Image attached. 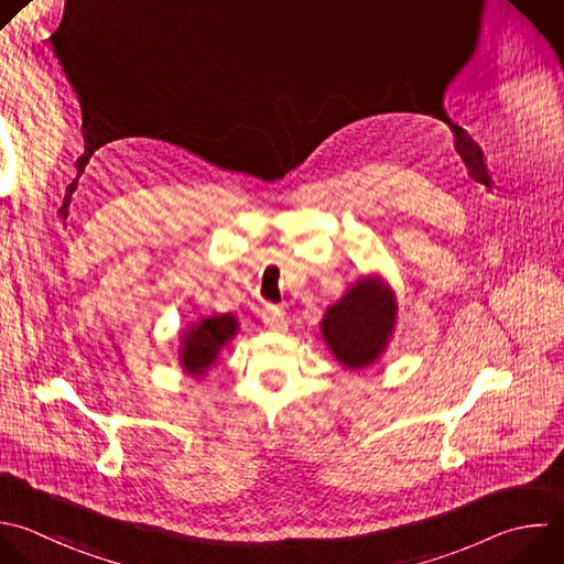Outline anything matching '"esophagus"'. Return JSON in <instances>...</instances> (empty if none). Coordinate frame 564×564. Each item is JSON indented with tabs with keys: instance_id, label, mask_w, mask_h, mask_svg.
Instances as JSON below:
<instances>
[{
	"instance_id": "esophagus-1",
	"label": "esophagus",
	"mask_w": 564,
	"mask_h": 564,
	"mask_svg": "<svg viewBox=\"0 0 564 564\" xmlns=\"http://www.w3.org/2000/svg\"><path fill=\"white\" fill-rule=\"evenodd\" d=\"M263 323H265V327H270V329H274V332H285V329H288V323H285V318H283V312H281L279 307H274V305H270V307L263 310Z\"/></svg>"
}]
</instances>
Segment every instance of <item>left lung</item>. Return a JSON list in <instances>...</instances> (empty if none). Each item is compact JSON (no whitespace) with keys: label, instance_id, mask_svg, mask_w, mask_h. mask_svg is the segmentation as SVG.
<instances>
[{"label":"left lung","instance_id":"8db88e82","mask_svg":"<svg viewBox=\"0 0 564 564\" xmlns=\"http://www.w3.org/2000/svg\"><path fill=\"white\" fill-rule=\"evenodd\" d=\"M397 303L377 281L356 283L321 323L323 336L345 367H365L379 358L394 329Z\"/></svg>","mask_w":564,"mask_h":564}]
</instances>
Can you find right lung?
Listing matches in <instances>:
<instances>
[{"label": "right lung", "mask_w": 564, "mask_h": 564, "mask_svg": "<svg viewBox=\"0 0 564 564\" xmlns=\"http://www.w3.org/2000/svg\"><path fill=\"white\" fill-rule=\"evenodd\" d=\"M235 332L237 321L232 314L204 318L199 325H195L185 334L181 347L183 367L193 373H202L210 362H215L221 345H226V340L232 338Z\"/></svg>", "instance_id": "add662e5"}]
</instances>
